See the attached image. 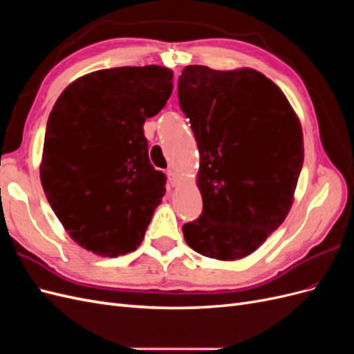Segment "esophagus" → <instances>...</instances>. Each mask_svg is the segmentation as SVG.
Wrapping results in <instances>:
<instances>
[{"label": "esophagus", "instance_id": "1", "mask_svg": "<svg viewBox=\"0 0 354 354\" xmlns=\"http://www.w3.org/2000/svg\"><path fill=\"white\" fill-rule=\"evenodd\" d=\"M167 174H168V180H169L171 186H177V185H178V178H177L176 171H174L173 168H171V169L167 171Z\"/></svg>", "mask_w": 354, "mask_h": 354}]
</instances>
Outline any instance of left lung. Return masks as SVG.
I'll return each mask as SVG.
<instances>
[{
    "instance_id": "left-lung-1",
    "label": "left lung",
    "mask_w": 354,
    "mask_h": 354,
    "mask_svg": "<svg viewBox=\"0 0 354 354\" xmlns=\"http://www.w3.org/2000/svg\"><path fill=\"white\" fill-rule=\"evenodd\" d=\"M180 108L194 130L203 209L186 223L187 245L233 261L254 252L291 209L304 160L303 131L285 94L250 68L186 66Z\"/></svg>"
}]
</instances>
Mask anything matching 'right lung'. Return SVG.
<instances>
[{
  "label": "right lung",
  "instance_id": "add662e5",
  "mask_svg": "<svg viewBox=\"0 0 354 354\" xmlns=\"http://www.w3.org/2000/svg\"><path fill=\"white\" fill-rule=\"evenodd\" d=\"M171 93V69L122 66L84 75L53 106L41 185L82 248L118 257L142 243L165 195V176L149 160L143 124Z\"/></svg>",
  "mask_w": 354,
  "mask_h": 354
}]
</instances>
